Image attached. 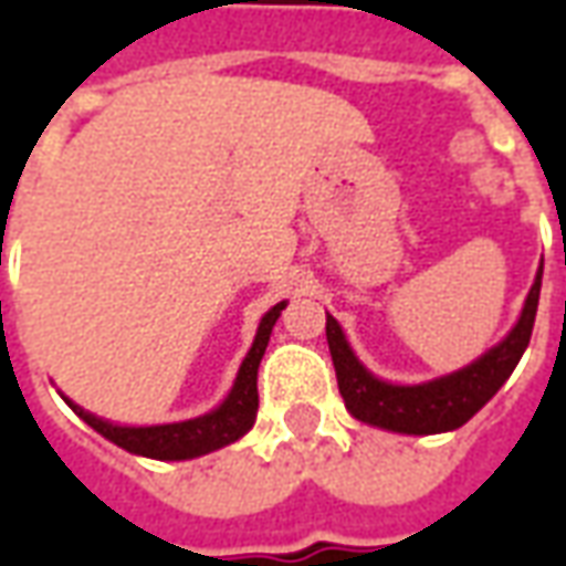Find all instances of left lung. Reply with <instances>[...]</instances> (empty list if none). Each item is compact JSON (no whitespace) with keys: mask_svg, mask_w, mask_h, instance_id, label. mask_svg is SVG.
<instances>
[{"mask_svg":"<svg viewBox=\"0 0 566 566\" xmlns=\"http://www.w3.org/2000/svg\"><path fill=\"white\" fill-rule=\"evenodd\" d=\"M539 284H543V266L536 270L531 294L524 300L522 318L503 343L494 345L470 367L442 379L424 381V385H391V381L376 379L355 357L336 318L327 315V345H331L345 409L364 424L385 427L394 433H416V437L446 433V430L467 424L500 391V385L510 379L515 364L522 360L534 333Z\"/></svg>","mask_w":566,"mask_h":566,"instance_id":"obj_1","label":"left lung"}]
</instances>
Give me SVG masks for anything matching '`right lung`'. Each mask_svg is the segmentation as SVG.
Returning <instances> with one entry per match:
<instances>
[{"label": "right lung", "instance_id": "add662e5", "mask_svg": "<svg viewBox=\"0 0 566 566\" xmlns=\"http://www.w3.org/2000/svg\"><path fill=\"white\" fill-rule=\"evenodd\" d=\"M284 303L272 306L263 318H260L258 336L251 352L239 367V376L233 381V391L227 394L218 409H211L209 416L190 418V421H178V424H154V427H120L112 421L84 412L81 406L66 400L75 416L84 418L87 424L103 433L105 439H112L120 449L142 454V458H154V461H187V458H199V454H209L214 449L230 446L239 437H245L254 418H258V367L263 360V352L270 345V333L275 327V321L282 315Z\"/></svg>", "mask_w": 566, "mask_h": 566}]
</instances>
